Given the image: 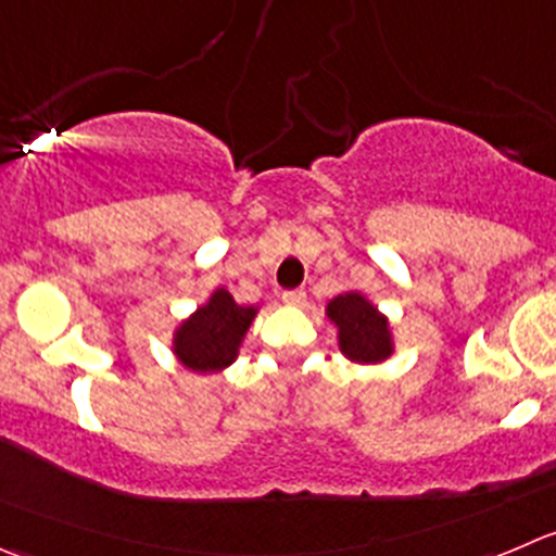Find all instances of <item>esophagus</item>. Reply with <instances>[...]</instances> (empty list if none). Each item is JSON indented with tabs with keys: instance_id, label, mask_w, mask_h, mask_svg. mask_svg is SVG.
I'll use <instances>...</instances> for the list:
<instances>
[{
	"instance_id": "esophagus-1",
	"label": "esophagus",
	"mask_w": 556,
	"mask_h": 556,
	"mask_svg": "<svg viewBox=\"0 0 556 556\" xmlns=\"http://www.w3.org/2000/svg\"><path fill=\"white\" fill-rule=\"evenodd\" d=\"M282 301H285V304H288V306H304L306 293H304V290H285Z\"/></svg>"
}]
</instances>
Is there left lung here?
Segmentation results:
<instances>
[{
    "instance_id": "1",
    "label": "left lung",
    "mask_w": 556,
    "mask_h": 556,
    "mask_svg": "<svg viewBox=\"0 0 556 556\" xmlns=\"http://www.w3.org/2000/svg\"><path fill=\"white\" fill-rule=\"evenodd\" d=\"M326 317L337 328L339 353L353 364L377 366L396 353L391 320L361 290L333 295L326 304Z\"/></svg>"
}]
</instances>
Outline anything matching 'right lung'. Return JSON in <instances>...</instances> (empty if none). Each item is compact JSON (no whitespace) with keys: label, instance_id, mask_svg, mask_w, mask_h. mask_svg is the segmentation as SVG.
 Returning a JSON list of instances; mask_svg holds the SVG:
<instances>
[{"label":"right lung","instance_id":"1","mask_svg":"<svg viewBox=\"0 0 556 556\" xmlns=\"http://www.w3.org/2000/svg\"><path fill=\"white\" fill-rule=\"evenodd\" d=\"M261 306H247L228 288H214L170 333V353L195 375H217L241 353L247 331Z\"/></svg>","mask_w":556,"mask_h":556}]
</instances>
